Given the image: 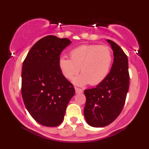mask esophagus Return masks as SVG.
I'll return each instance as SVG.
<instances>
[{
    "label": "esophagus",
    "mask_w": 149,
    "mask_h": 149,
    "mask_svg": "<svg viewBox=\"0 0 149 149\" xmlns=\"http://www.w3.org/2000/svg\"><path fill=\"white\" fill-rule=\"evenodd\" d=\"M75 90H76V94H80V93H82V92H83V90H82L81 89L78 88H75Z\"/></svg>",
    "instance_id": "obj_1"
}]
</instances>
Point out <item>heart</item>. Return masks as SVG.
I'll list each match as a JSON object with an SVG mask.
<instances>
[{
  "label": "heart",
  "mask_w": 149,
  "mask_h": 149,
  "mask_svg": "<svg viewBox=\"0 0 149 149\" xmlns=\"http://www.w3.org/2000/svg\"><path fill=\"white\" fill-rule=\"evenodd\" d=\"M69 54L71 59L59 58V67L68 80L73 79L80 68L82 73L73 80L77 85L100 84L107 78L111 68L113 54L107 46L82 45L73 49Z\"/></svg>",
  "instance_id": "obj_1"
}]
</instances>
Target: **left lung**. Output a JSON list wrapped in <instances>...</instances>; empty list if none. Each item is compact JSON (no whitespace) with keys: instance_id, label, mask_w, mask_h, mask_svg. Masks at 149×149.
I'll return each instance as SVG.
<instances>
[{"instance_id":"1","label":"left lung","mask_w":149,"mask_h":149,"mask_svg":"<svg viewBox=\"0 0 149 149\" xmlns=\"http://www.w3.org/2000/svg\"><path fill=\"white\" fill-rule=\"evenodd\" d=\"M113 62L107 78L96 88L85 90L84 116L92 127H102L111 124L122 111L129 90L128 59L122 49L110 40Z\"/></svg>"}]
</instances>
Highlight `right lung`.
<instances>
[{
	"label": "right lung",
	"instance_id": "right-lung-1",
	"mask_svg": "<svg viewBox=\"0 0 149 149\" xmlns=\"http://www.w3.org/2000/svg\"><path fill=\"white\" fill-rule=\"evenodd\" d=\"M67 38L47 36L34 44L23 62L22 95L30 115L47 127L61 123L70 100L75 94L73 85L59 67L61 52L71 44Z\"/></svg>",
	"mask_w": 149,
	"mask_h": 149
}]
</instances>
